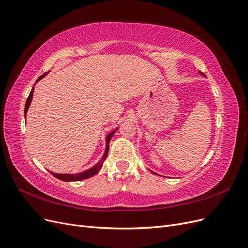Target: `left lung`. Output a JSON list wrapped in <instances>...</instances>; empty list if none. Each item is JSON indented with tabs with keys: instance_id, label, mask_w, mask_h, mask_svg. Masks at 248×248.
Here are the masks:
<instances>
[{
	"instance_id": "left-lung-1",
	"label": "left lung",
	"mask_w": 248,
	"mask_h": 248,
	"mask_svg": "<svg viewBox=\"0 0 248 248\" xmlns=\"http://www.w3.org/2000/svg\"><path fill=\"white\" fill-rule=\"evenodd\" d=\"M199 73H200V74H202V76H204V73L201 72V71H199ZM151 171H152V170H151ZM152 172H154V171H152ZM154 174H156V172H154ZM156 175H157V174H156Z\"/></svg>"
}]
</instances>
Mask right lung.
<instances>
[{"mask_svg": "<svg viewBox=\"0 0 248 248\" xmlns=\"http://www.w3.org/2000/svg\"><path fill=\"white\" fill-rule=\"evenodd\" d=\"M47 73H48V72L42 74V76H41L38 79L36 80L35 85H36L37 82H38L41 78H43L44 77H46ZM33 93H34V87H33V89H32L31 93H30V95H29V97H28V99H27V102H26V107H25V118H26V116H27V112H28V109H29L30 106H31V102H32V99H33ZM118 128H119V127H117V128H116L115 130H112L111 132H109V133L108 134V136H107V138H106V151H104L103 156L101 157V159H100L98 162H97V163L95 164V166H93L92 168H90V169L87 170H84V171H81V172H78V174H57V172H54V171H50V170H49L50 174H51L52 176H54V177H56L57 179L62 180V181H66V182L80 181V180H85V179H88V178H91V177H93L94 175H96L97 172H98V171L100 170V169L102 168L104 160L107 159L108 154V149H109V141H110L112 136H114V133L118 130Z\"/></svg>", "mask_w": 248, "mask_h": 248, "instance_id": "right-lung-1", "label": "right lung"}]
</instances>
